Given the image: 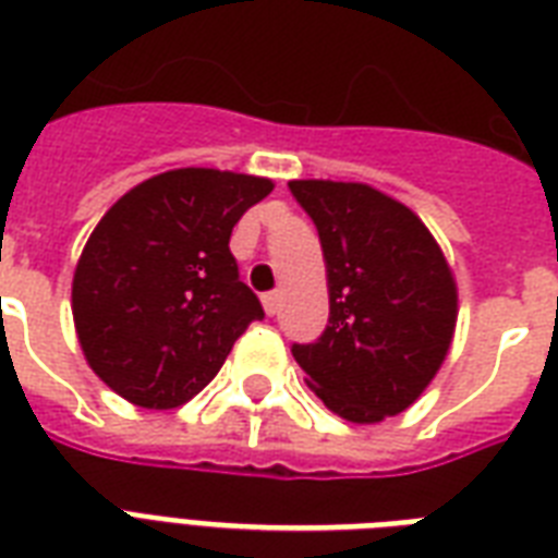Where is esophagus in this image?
<instances>
[{"mask_svg": "<svg viewBox=\"0 0 558 558\" xmlns=\"http://www.w3.org/2000/svg\"><path fill=\"white\" fill-rule=\"evenodd\" d=\"M279 302H282V296H279V291H270L262 296V305H265V311L274 317L276 311H279Z\"/></svg>", "mask_w": 558, "mask_h": 558, "instance_id": "34e87169", "label": "esophagus"}]
</instances>
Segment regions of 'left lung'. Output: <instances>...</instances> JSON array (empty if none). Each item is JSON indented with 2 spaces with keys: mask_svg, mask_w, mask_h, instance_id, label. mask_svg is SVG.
Instances as JSON below:
<instances>
[{
  "mask_svg": "<svg viewBox=\"0 0 558 558\" xmlns=\"http://www.w3.org/2000/svg\"><path fill=\"white\" fill-rule=\"evenodd\" d=\"M319 232L328 326L293 343L305 384L331 413L375 425L404 413L439 373L457 326V282L404 203L366 183L291 180Z\"/></svg>",
  "mask_w": 558,
  "mask_h": 558,
  "instance_id": "obj_1",
  "label": "left lung"
}]
</instances>
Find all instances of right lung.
Wrapping results in <instances>:
<instances>
[{"mask_svg": "<svg viewBox=\"0 0 558 558\" xmlns=\"http://www.w3.org/2000/svg\"><path fill=\"white\" fill-rule=\"evenodd\" d=\"M270 192L267 177L174 168L107 209L77 258L72 317L86 364L110 390L136 408H180L265 317L230 235Z\"/></svg>", "mask_w": 558, "mask_h": 558, "instance_id": "obj_1", "label": "right lung"}]
</instances>
